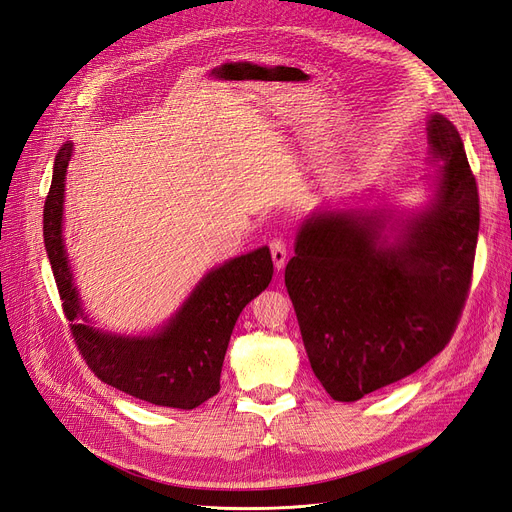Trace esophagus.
<instances>
[{"mask_svg": "<svg viewBox=\"0 0 512 512\" xmlns=\"http://www.w3.org/2000/svg\"><path fill=\"white\" fill-rule=\"evenodd\" d=\"M270 253H272V259H274V266L278 270H282L287 266V257H289V249H287V242L280 240V238H274L270 242Z\"/></svg>", "mask_w": 512, "mask_h": 512, "instance_id": "obj_1", "label": "esophagus"}]
</instances>
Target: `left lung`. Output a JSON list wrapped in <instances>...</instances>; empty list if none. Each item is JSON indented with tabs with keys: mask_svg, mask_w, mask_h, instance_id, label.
Masks as SVG:
<instances>
[{
	"mask_svg": "<svg viewBox=\"0 0 512 512\" xmlns=\"http://www.w3.org/2000/svg\"><path fill=\"white\" fill-rule=\"evenodd\" d=\"M443 160L426 211L386 230L384 215L327 211L306 219L285 285L314 375L352 403L437 356L458 327L475 266L479 189L456 126L428 120Z\"/></svg>",
	"mask_w": 512,
	"mask_h": 512,
	"instance_id": "left-lung-1",
	"label": "left lung"
}]
</instances>
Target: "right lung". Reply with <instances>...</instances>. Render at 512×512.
<instances>
[{"instance_id": "1", "label": "right lung", "mask_w": 512, "mask_h": 512, "mask_svg": "<svg viewBox=\"0 0 512 512\" xmlns=\"http://www.w3.org/2000/svg\"><path fill=\"white\" fill-rule=\"evenodd\" d=\"M65 143L54 160L44 204V244L69 331L88 369L101 382L151 405L194 409L219 392L227 344L244 306L270 285L274 263L268 246L225 261L208 272L170 323L149 337H122L86 325L63 244Z\"/></svg>"}]
</instances>
